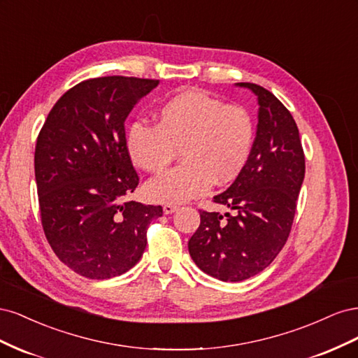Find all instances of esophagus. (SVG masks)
<instances>
[{
  "label": "esophagus",
  "mask_w": 358,
  "mask_h": 358,
  "mask_svg": "<svg viewBox=\"0 0 358 358\" xmlns=\"http://www.w3.org/2000/svg\"><path fill=\"white\" fill-rule=\"evenodd\" d=\"M162 210H164L166 215H170V213L178 210V206H175V204H164V208H162Z\"/></svg>",
  "instance_id": "esophagus-1"
}]
</instances>
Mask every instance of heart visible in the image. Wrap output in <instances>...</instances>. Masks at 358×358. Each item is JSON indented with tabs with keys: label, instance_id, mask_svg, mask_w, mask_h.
Returning <instances> with one entry per match:
<instances>
[{
	"label": "heart",
	"instance_id": "heart-1",
	"mask_svg": "<svg viewBox=\"0 0 358 358\" xmlns=\"http://www.w3.org/2000/svg\"><path fill=\"white\" fill-rule=\"evenodd\" d=\"M252 116L242 106L225 104L199 90L173 95L161 104L155 125L136 122L127 149L146 171L164 170L180 150L182 164L146 183L158 203H183L203 196L212 183L225 185L243 171L254 145Z\"/></svg>",
	"mask_w": 358,
	"mask_h": 358
}]
</instances>
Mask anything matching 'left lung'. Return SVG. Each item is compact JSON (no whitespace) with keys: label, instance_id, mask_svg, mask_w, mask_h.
<instances>
[{"label":"left lung","instance_id":"obj_1","mask_svg":"<svg viewBox=\"0 0 358 358\" xmlns=\"http://www.w3.org/2000/svg\"><path fill=\"white\" fill-rule=\"evenodd\" d=\"M258 100L251 157L230 188L213 197L233 215L200 210V225L188 242L204 273L224 282L252 278L284 248L305 179V154L294 117L276 96L255 83H236Z\"/></svg>","mask_w":358,"mask_h":358}]
</instances>
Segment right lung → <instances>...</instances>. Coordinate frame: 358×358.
<instances>
[{
  "label": "right lung",
  "mask_w": 358,
  "mask_h": 358,
  "mask_svg": "<svg viewBox=\"0 0 358 358\" xmlns=\"http://www.w3.org/2000/svg\"><path fill=\"white\" fill-rule=\"evenodd\" d=\"M159 80L106 76L73 86L37 137L34 169L41 225L73 272L109 279L134 267L161 206L128 201L138 185L125 119Z\"/></svg>",
  "instance_id": "add662e5"
}]
</instances>
